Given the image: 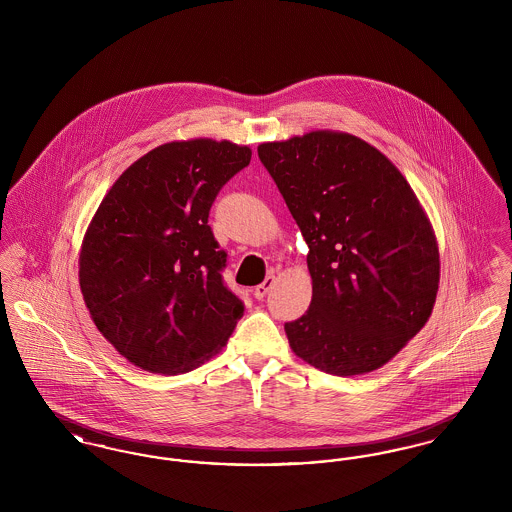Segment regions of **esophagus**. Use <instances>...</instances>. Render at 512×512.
<instances>
[{
	"mask_svg": "<svg viewBox=\"0 0 512 512\" xmlns=\"http://www.w3.org/2000/svg\"><path fill=\"white\" fill-rule=\"evenodd\" d=\"M272 286H274V276H267V278H265V282H263V284H259V286L253 290L255 299H263V297L272 290Z\"/></svg>",
	"mask_w": 512,
	"mask_h": 512,
	"instance_id": "1",
	"label": "esophagus"
}]
</instances>
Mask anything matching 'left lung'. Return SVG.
I'll return each instance as SVG.
<instances>
[{"label": "left lung", "mask_w": 512, "mask_h": 512, "mask_svg": "<svg viewBox=\"0 0 512 512\" xmlns=\"http://www.w3.org/2000/svg\"><path fill=\"white\" fill-rule=\"evenodd\" d=\"M305 242L313 299L293 353L334 376L386 365L432 315L436 236L411 186L361 138L318 130L257 147Z\"/></svg>", "instance_id": "8db88e82"}]
</instances>
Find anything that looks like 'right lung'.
Returning <instances> with one entry per match:
<instances>
[{
  "instance_id": "obj_1",
  "label": "right lung",
  "mask_w": 512,
  "mask_h": 512,
  "mask_svg": "<svg viewBox=\"0 0 512 512\" xmlns=\"http://www.w3.org/2000/svg\"><path fill=\"white\" fill-rule=\"evenodd\" d=\"M251 149L190 140L155 147L101 201L80 251V290L103 338L149 372H188L230 338L244 301L222 278L209 226Z\"/></svg>"
}]
</instances>
